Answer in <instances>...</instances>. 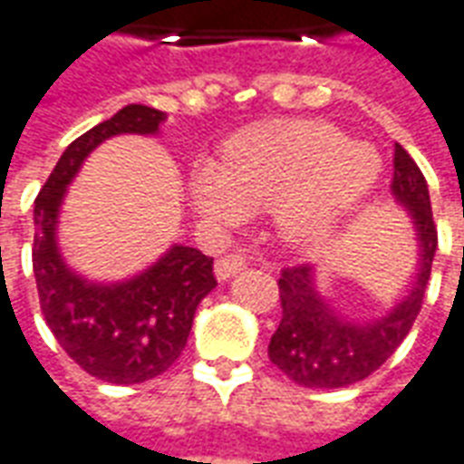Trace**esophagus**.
<instances>
[{
    "mask_svg": "<svg viewBox=\"0 0 464 464\" xmlns=\"http://www.w3.org/2000/svg\"><path fill=\"white\" fill-rule=\"evenodd\" d=\"M247 267V257H245V252L237 249V252H227L222 257L215 262V275L217 279H229L237 275L239 269Z\"/></svg>",
    "mask_w": 464,
    "mask_h": 464,
    "instance_id": "obj_1",
    "label": "esophagus"
}]
</instances>
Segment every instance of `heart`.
<instances>
[{
	"mask_svg": "<svg viewBox=\"0 0 464 464\" xmlns=\"http://www.w3.org/2000/svg\"><path fill=\"white\" fill-rule=\"evenodd\" d=\"M380 157L320 121H265L235 134L217 167H199L192 202L219 225L277 209L285 237L317 247L372 187Z\"/></svg>",
	"mask_w": 464,
	"mask_h": 464,
	"instance_id": "b5f03b06",
	"label": "heart"
}]
</instances>
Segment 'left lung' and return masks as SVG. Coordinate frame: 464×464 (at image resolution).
Instances as JSON below:
<instances>
[{"mask_svg": "<svg viewBox=\"0 0 464 464\" xmlns=\"http://www.w3.org/2000/svg\"><path fill=\"white\" fill-rule=\"evenodd\" d=\"M392 167L390 189L397 202L410 209L420 239L415 287L382 320L354 324L337 317L322 302L307 265L282 269L277 279L282 320L269 340V360L302 387L334 390L370 377L400 347L420 314L437 249V227L425 177L405 147L397 142Z\"/></svg>", "mask_w": 464, "mask_h": 464, "instance_id": "left-lung-1", "label": "left lung"}]
</instances>
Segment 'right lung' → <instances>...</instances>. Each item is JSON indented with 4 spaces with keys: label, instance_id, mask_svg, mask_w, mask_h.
Returning a JSON list of instances; mask_svg holds the SVG:
<instances>
[{
    "label": "right lung",
    "instance_id": "obj_1",
    "mask_svg": "<svg viewBox=\"0 0 464 464\" xmlns=\"http://www.w3.org/2000/svg\"><path fill=\"white\" fill-rule=\"evenodd\" d=\"M164 114L130 104L59 157L34 199L32 265L39 304L62 350L97 380L111 384L147 382L177 362L192 330L197 304L215 290L212 257L174 245L154 267L120 285H90L62 262L57 215L62 197L84 157L114 134H154Z\"/></svg>",
    "mask_w": 464,
    "mask_h": 464
}]
</instances>
